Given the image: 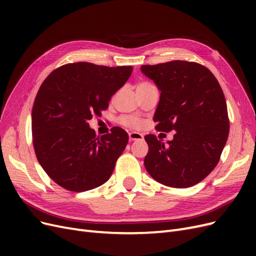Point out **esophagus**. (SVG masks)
Segmentation results:
<instances>
[{
  "mask_svg": "<svg viewBox=\"0 0 256 256\" xmlns=\"http://www.w3.org/2000/svg\"><path fill=\"white\" fill-rule=\"evenodd\" d=\"M144 136L143 134H138V132H129V141L134 142V141H141L143 140Z\"/></svg>",
  "mask_w": 256,
  "mask_h": 256,
  "instance_id": "1",
  "label": "esophagus"
}]
</instances>
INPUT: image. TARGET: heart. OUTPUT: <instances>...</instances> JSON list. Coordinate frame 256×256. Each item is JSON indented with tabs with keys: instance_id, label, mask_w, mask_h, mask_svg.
Instances as JSON below:
<instances>
[{
	"instance_id": "heart-1",
	"label": "heart",
	"mask_w": 256,
	"mask_h": 256,
	"mask_svg": "<svg viewBox=\"0 0 256 256\" xmlns=\"http://www.w3.org/2000/svg\"><path fill=\"white\" fill-rule=\"evenodd\" d=\"M140 84H145V83H140ZM122 122L124 124V125L132 127V128H138L141 126V122L136 118H122Z\"/></svg>"
}]
</instances>
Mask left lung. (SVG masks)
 I'll return each instance as SVG.
<instances>
[{"label":"left lung","instance_id":"obj_1","mask_svg":"<svg viewBox=\"0 0 256 256\" xmlns=\"http://www.w3.org/2000/svg\"><path fill=\"white\" fill-rule=\"evenodd\" d=\"M141 72L160 90L154 120L159 131H176L164 143L145 136L146 171L158 182L188 188L202 182L218 164L226 144L230 122L226 102L216 76L193 62L143 65Z\"/></svg>","mask_w":256,"mask_h":256}]
</instances>
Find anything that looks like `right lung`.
Instances as JSON below:
<instances>
[{"label":"right lung","mask_w":256,"mask_h":256,"mask_svg":"<svg viewBox=\"0 0 256 256\" xmlns=\"http://www.w3.org/2000/svg\"><path fill=\"white\" fill-rule=\"evenodd\" d=\"M132 70L79 62L56 69L42 82L32 110L33 144L44 171L60 187L83 192L111 177L128 134L113 127L96 138L88 122L108 109Z\"/></svg>","instance_id":"obj_1"}]
</instances>
